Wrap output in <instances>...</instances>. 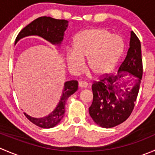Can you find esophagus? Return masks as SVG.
<instances>
[{"label": "esophagus", "instance_id": "esophagus-1", "mask_svg": "<svg viewBox=\"0 0 155 155\" xmlns=\"http://www.w3.org/2000/svg\"><path fill=\"white\" fill-rule=\"evenodd\" d=\"M87 86V83L85 81H81L79 82V87L81 88H84V87H86Z\"/></svg>", "mask_w": 155, "mask_h": 155}]
</instances>
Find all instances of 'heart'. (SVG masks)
<instances>
[{
	"label": "heart",
	"instance_id": "obj_1",
	"mask_svg": "<svg viewBox=\"0 0 155 155\" xmlns=\"http://www.w3.org/2000/svg\"><path fill=\"white\" fill-rule=\"evenodd\" d=\"M124 41L118 35L104 28L87 29L79 33L74 49L69 48L66 60L69 68L79 71L87 58L88 69L96 76L110 72L124 51Z\"/></svg>",
	"mask_w": 155,
	"mask_h": 155
}]
</instances>
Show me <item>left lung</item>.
Wrapping results in <instances>:
<instances>
[{
    "mask_svg": "<svg viewBox=\"0 0 155 155\" xmlns=\"http://www.w3.org/2000/svg\"><path fill=\"white\" fill-rule=\"evenodd\" d=\"M122 71L130 72L135 78L131 89H123L126 85H119L120 78L126 75ZM143 72L141 44L135 33L131 31L130 48L117 75L107 73L92 84L93 102L89 107V114L97 125L113 127L129 118L135 106Z\"/></svg>",
    "mask_w": 155,
    "mask_h": 155,
    "instance_id": "1",
    "label": "left lung"
}]
</instances>
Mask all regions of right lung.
Masks as SVG:
<instances>
[{"mask_svg":"<svg viewBox=\"0 0 155 155\" xmlns=\"http://www.w3.org/2000/svg\"><path fill=\"white\" fill-rule=\"evenodd\" d=\"M68 25V21L64 19H56L49 16H42L28 25L19 33L15 39V44L25 37L37 35L48 40L52 44H61L64 38V33ZM78 89V82L71 80L64 83L63 92L59 104L54 111L46 117L40 118H33L25 113L26 118L35 125L42 128H51L56 126L64 115L67 100Z\"/></svg>","mask_w":155,"mask_h":155,"instance_id":"1","label":"right lung"}]
</instances>
